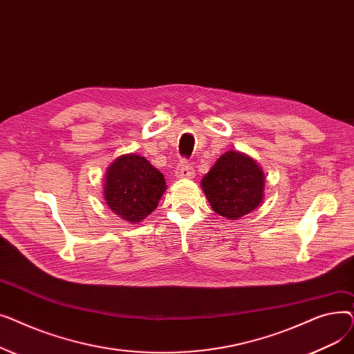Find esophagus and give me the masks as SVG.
Segmentation results:
<instances>
[{
    "label": "esophagus",
    "mask_w": 354,
    "mask_h": 354,
    "mask_svg": "<svg viewBox=\"0 0 354 354\" xmlns=\"http://www.w3.org/2000/svg\"><path fill=\"white\" fill-rule=\"evenodd\" d=\"M175 175H176V178H194L195 169H194L192 163H189L188 160H180V163L176 167Z\"/></svg>",
    "instance_id": "34e87169"
}]
</instances>
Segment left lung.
<instances>
[{"label": "left lung", "mask_w": 354, "mask_h": 354, "mask_svg": "<svg viewBox=\"0 0 354 354\" xmlns=\"http://www.w3.org/2000/svg\"><path fill=\"white\" fill-rule=\"evenodd\" d=\"M201 187L216 214L228 219H238L261 203L266 178L252 158L228 151L203 176Z\"/></svg>", "instance_id": "1"}]
</instances>
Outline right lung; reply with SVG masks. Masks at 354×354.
Here are the masks:
<instances>
[{
  "instance_id": "1",
  "label": "right lung",
  "mask_w": 354,
  "mask_h": 354,
  "mask_svg": "<svg viewBox=\"0 0 354 354\" xmlns=\"http://www.w3.org/2000/svg\"><path fill=\"white\" fill-rule=\"evenodd\" d=\"M107 207L129 222H140L158 207L166 191L163 175L140 155L119 156L104 178Z\"/></svg>"
}]
</instances>
